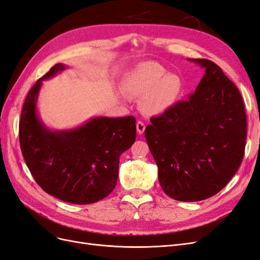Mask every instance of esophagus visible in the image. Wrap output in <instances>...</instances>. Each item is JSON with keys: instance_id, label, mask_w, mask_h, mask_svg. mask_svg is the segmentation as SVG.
Instances as JSON below:
<instances>
[{"instance_id": "1", "label": "esophagus", "mask_w": 260, "mask_h": 260, "mask_svg": "<svg viewBox=\"0 0 260 260\" xmlns=\"http://www.w3.org/2000/svg\"><path fill=\"white\" fill-rule=\"evenodd\" d=\"M144 130H145V124L142 121H138L137 122V131L139 135H142Z\"/></svg>"}]
</instances>
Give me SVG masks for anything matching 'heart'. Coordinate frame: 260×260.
Returning <instances> with one entry per match:
<instances>
[{"instance_id": "obj_1", "label": "heart", "mask_w": 260, "mask_h": 260, "mask_svg": "<svg viewBox=\"0 0 260 260\" xmlns=\"http://www.w3.org/2000/svg\"><path fill=\"white\" fill-rule=\"evenodd\" d=\"M123 88L129 96L143 99L146 114L159 115L176 104L183 82L177 74H167L158 62L145 61L128 74Z\"/></svg>"}]
</instances>
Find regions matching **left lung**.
Masks as SVG:
<instances>
[{"instance_id":"1","label":"left lung","mask_w":260,"mask_h":260,"mask_svg":"<svg viewBox=\"0 0 260 260\" xmlns=\"http://www.w3.org/2000/svg\"><path fill=\"white\" fill-rule=\"evenodd\" d=\"M205 69L195 92L152 117L145 139L158 167L160 186L171 199L211 198L238 171L247 122L239 89L215 62L188 58Z\"/></svg>"}]
</instances>
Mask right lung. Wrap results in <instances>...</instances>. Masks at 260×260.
I'll return each mask as SVG.
<instances>
[{"label":"right lung","mask_w":260,"mask_h":260,"mask_svg":"<svg viewBox=\"0 0 260 260\" xmlns=\"http://www.w3.org/2000/svg\"><path fill=\"white\" fill-rule=\"evenodd\" d=\"M66 68L56 64L30 89L19 121V142L31 175L60 201L95 203L116 186L119 157L135 143L136 118L95 117L70 130H50L37 113L42 81Z\"/></svg>","instance_id":"right-lung-1"}]
</instances>
